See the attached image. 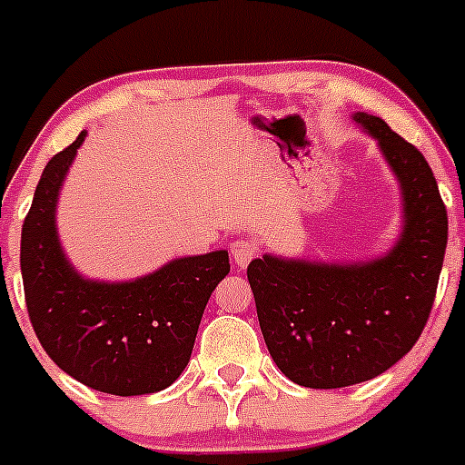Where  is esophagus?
I'll return each instance as SVG.
<instances>
[{"label": "esophagus", "instance_id": "1", "mask_svg": "<svg viewBox=\"0 0 465 465\" xmlns=\"http://www.w3.org/2000/svg\"><path fill=\"white\" fill-rule=\"evenodd\" d=\"M229 250H232V256L238 267H247L250 261H254L256 256H259V250H256L254 242L250 241H233L232 245H229Z\"/></svg>", "mask_w": 465, "mask_h": 465}]
</instances>
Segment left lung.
I'll return each instance as SVG.
<instances>
[{
    "label": "left lung",
    "mask_w": 465,
    "mask_h": 465,
    "mask_svg": "<svg viewBox=\"0 0 465 465\" xmlns=\"http://www.w3.org/2000/svg\"><path fill=\"white\" fill-rule=\"evenodd\" d=\"M355 121L401 182L405 227L396 247L358 265L262 256L247 267L267 351L302 387L364 382L410 353L432 312L448 245V211L420 150L378 116L358 112Z\"/></svg>",
    "instance_id": "obj_1"
}]
</instances>
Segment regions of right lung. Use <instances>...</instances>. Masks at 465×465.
Wrapping results in <instances>:
<instances>
[{
  "label": "right lung",
  "instance_id": "1",
  "mask_svg": "<svg viewBox=\"0 0 465 465\" xmlns=\"http://www.w3.org/2000/svg\"><path fill=\"white\" fill-rule=\"evenodd\" d=\"M85 133L51 157L22 227L25 299L42 349L78 382L142 396L171 387L191 360L200 320L229 274L227 252L189 256L130 283L76 274L55 232V203Z\"/></svg>",
  "mask_w": 465,
  "mask_h": 465
}]
</instances>
